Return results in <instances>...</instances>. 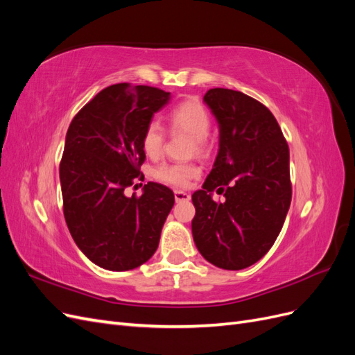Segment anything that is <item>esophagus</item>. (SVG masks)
I'll return each instance as SVG.
<instances>
[{"label":"esophagus","instance_id":"esophagus-1","mask_svg":"<svg viewBox=\"0 0 355 355\" xmlns=\"http://www.w3.org/2000/svg\"><path fill=\"white\" fill-rule=\"evenodd\" d=\"M189 198H191V196L188 194V192H185V191H175V200H176V202L188 201Z\"/></svg>","mask_w":355,"mask_h":355}]
</instances>
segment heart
<instances>
[{
	"mask_svg": "<svg viewBox=\"0 0 355 355\" xmlns=\"http://www.w3.org/2000/svg\"><path fill=\"white\" fill-rule=\"evenodd\" d=\"M168 124L176 132H182L194 139L196 151L204 153L206 139L210 133L211 120L207 110L197 101H185L176 105L168 114ZM164 130L158 123H148L142 133V148L146 155L157 157L163 151ZM198 175V167L187 163H163L154 170L158 180L175 187H187L188 182Z\"/></svg>",
	"mask_w": 355,
	"mask_h": 355,
	"instance_id": "1",
	"label": "heart"
}]
</instances>
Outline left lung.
<instances>
[{
	"label": "left lung",
	"mask_w": 355,
	"mask_h": 355,
	"mask_svg": "<svg viewBox=\"0 0 355 355\" xmlns=\"http://www.w3.org/2000/svg\"><path fill=\"white\" fill-rule=\"evenodd\" d=\"M219 127V149L202 189L192 194V237L204 259L239 271L266 254L292 201L288 146L261 102L230 89L202 98ZM225 201H212V191Z\"/></svg>",
	"instance_id": "left-lung-1"
}]
</instances>
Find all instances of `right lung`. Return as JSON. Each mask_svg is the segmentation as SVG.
Wrapping results in <instances>:
<instances>
[{"label": "right lung", "mask_w": 355, "mask_h": 355, "mask_svg": "<svg viewBox=\"0 0 355 355\" xmlns=\"http://www.w3.org/2000/svg\"><path fill=\"white\" fill-rule=\"evenodd\" d=\"M170 96L149 85H110L67 132L59 167L63 214L78 249L103 270L128 271L151 259L175 204L173 191L155 182L141 197L124 194L145 161V127Z\"/></svg>", "instance_id": "1"}]
</instances>
